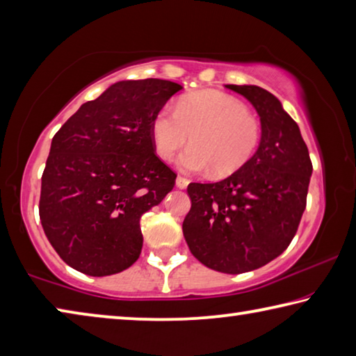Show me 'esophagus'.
<instances>
[{"label": "esophagus", "mask_w": 356, "mask_h": 356, "mask_svg": "<svg viewBox=\"0 0 356 356\" xmlns=\"http://www.w3.org/2000/svg\"><path fill=\"white\" fill-rule=\"evenodd\" d=\"M176 186L177 188H180V190H184V188H186V186H188V180H186L185 177H177L176 179Z\"/></svg>", "instance_id": "obj_1"}]
</instances>
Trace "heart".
<instances>
[{"label": "heart", "mask_w": 356, "mask_h": 356, "mask_svg": "<svg viewBox=\"0 0 356 356\" xmlns=\"http://www.w3.org/2000/svg\"><path fill=\"white\" fill-rule=\"evenodd\" d=\"M150 140L156 155L170 161L188 140L191 146L179 156L185 172L229 176L251 159L261 140V125L238 99L220 91L184 95L176 110H161L150 122Z\"/></svg>", "instance_id": "1"}]
</instances>
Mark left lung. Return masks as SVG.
Masks as SVG:
<instances>
[{"mask_svg": "<svg viewBox=\"0 0 356 356\" xmlns=\"http://www.w3.org/2000/svg\"><path fill=\"white\" fill-rule=\"evenodd\" d=\"M254 106L261 140L251 159L215 184H190L184 237L206 267L237 275L273 261L293 238L306 207L312 165L300 129L272 92L226 84Z\"/></svg>", "mask_w": 356, "mask_h": 356, "instance_id": "8db88e82", "label": "left lung"}]
</instances>
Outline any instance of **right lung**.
I'll return each instance as SVG.
<instances>
[{
    "label": "right lung",
    "instance_id": "1",
    "mask_svg": "<svg viewBox=\"0 0 356 356\" xmlns=\"http://www.w3.org/2000/svg\"><path fill=\"white\" fill-rule=\"evenodd\" d=\"M180 84L122 80L83 104L53 136L39 215L63 261L89 276L122 272L141 254V216L176 174L154 154L150 122Z\"/></svg>",
    "mask_w": 356,
    "mask_h": 356
}]
</instances>
